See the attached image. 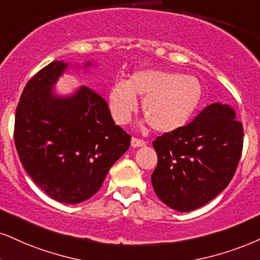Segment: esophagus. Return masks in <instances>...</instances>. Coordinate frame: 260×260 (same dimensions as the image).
I'll list each match as a JSON object with an SVG mask.
<instances>
[{
	"mask_svg": "<svg viewBox=\"0 0 260 260\" xmlns=\"http://www.w3.org/2000/svg\"><path fill=\"white\" fill-rule=\"evenodd\" d=\"M145 145H146V142L143 140L137 139V137H133V139H131V147H134V148H137V147H142Z\"/></svg>",
	"mask_w": 260,
	"mask_h": 260,
	"instance_id": "34e87169",
	"label": "esophagus"
}]
</instances>
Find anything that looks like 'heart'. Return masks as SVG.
I'll return each instance as SVG.
<instances>
[{
    "label": "heart",
    "mask_w": 260,
    "mask_h": 260,
    "mask_svg": "<svg viewBox=\"0 0 260 260\" xmlns=\"http://www.w3.org/2000/svg\"><path fill=\"white\" fill-rule=\"evenodd\" d=\"M203 85L197 77L182 73L145 70L129 81L113 85L110 106L113 119L126 124L137 107L135 98H143L142 113L155 131L170 133L187 124L203 101Z\"/></svg>",
    "instance_id": "obj_1"
}]
</instances>
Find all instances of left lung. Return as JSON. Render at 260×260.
Returning <instances> with one entry per match:
<instances>
[{
    "mask_svg": "<svg viewBox=\"0 0 260 260\" xmlns=\"http://www.w3.org/2000/svg\"><path fill=\"white\" fill-rule=\"evenodd\" d=\"M228 105L205 107L190 124L153 141L158 165L152 184L179 212L204 206L232 181L241 158L243 127Z\"/></svg>",
    "mask_w": 260,
    "mask_h": 260,
    "instance_id": "8db88e82",
    "label": "left lung"
}]
</instances>
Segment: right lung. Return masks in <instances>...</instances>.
Here are the masks:
<instances>
[{"mask_svg": "<svg viewBox=\"0 0 260 260\" xmlns=\"http://www.w3.org/2000/svg\"><path fill=\"white\" fill-rule=\"evenodd\" d=\"M66 69L62 61L50 62L25 85L14 142L25 171L44 193L78 204L100 189L111 166L129 149L131 136L115 125L104 96L88 86L67 98L53 94Z\"/></svg>", "mask_w": 260, "mask_h": 260, "instance_id": "1", "label": "right lung"}]
</instances>
